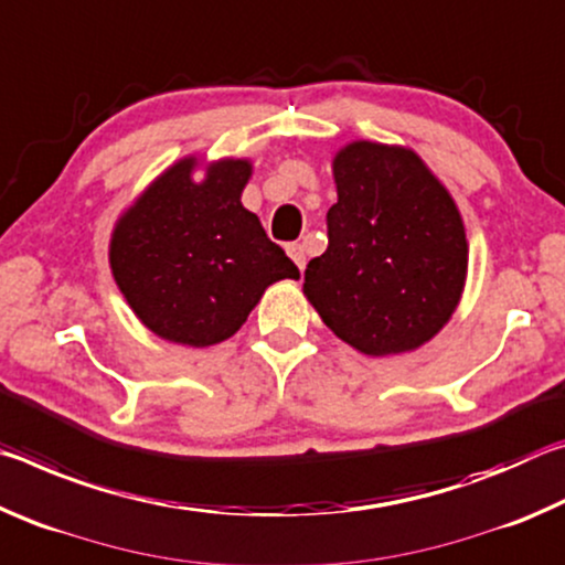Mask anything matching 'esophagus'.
Instances as JSON below:
<instances>
[{"label":"esophagus","instance_id":"1","mask_svg":"<svg viewBox=\"0 0 565 565\" xmlns=\"http://www.w3.org/2000/svg\"><path fill=\"white\" fill-rule=\"evenodd\" d=\"M286 254H289L291 259H294V264L299 266V269L303 271V266H306V254H303V246H301V244H289V246H286Z\"/></svg>","mask_w":565,"mask_h":565}]
</instances>
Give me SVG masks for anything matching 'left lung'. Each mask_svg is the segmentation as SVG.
Returning <instances> with one entry per match:
<instances>
[{"label": "left lung", "instance_id": "left-lung-1", "mask_svg": "<svg viewBox=\"0 0 565 565\" xmlns=\"http://www.w3.org/2000/svg\"><path fill=\"white\" fill-rule=\"evenodd\" d=\"M329 246L303 271L323 323L369 356L414 351L451 319L468 244L454 199L411 149L353 141L333 159Z\"/></svg>", "mask_w": 565, "mask_h": 565}]
</instances>
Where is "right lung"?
<instances>
[{
    "label": "right lung",
    "instance_id": "1",
    "mask_svg": "<svg viewBox=\"0 0 565 565\" xmlns=\"http://www.w3.org/2000/svg\"><path fill=\"white\" fill-rule=\"evenodd\" d=\"M194 167L179 161L119 218L109 264L147 329L212 347L242 329L266 286L299 279V269L242 206L248 161H216L204 181L191 179Z\"/></svg>",
    "mask_w": 565,
    "mask_h": 565
}]
</instances>
